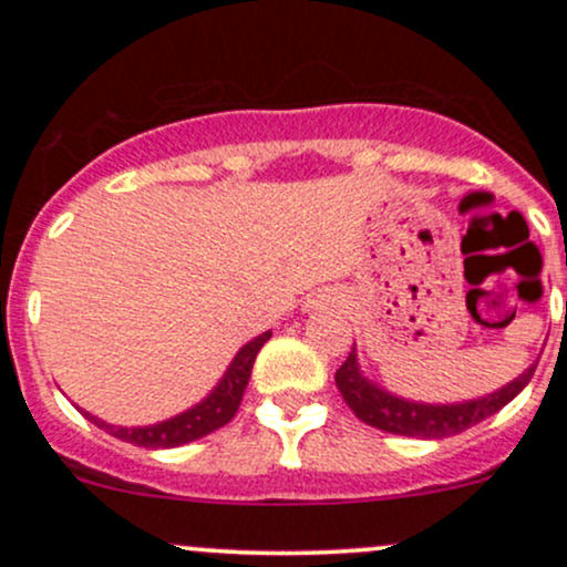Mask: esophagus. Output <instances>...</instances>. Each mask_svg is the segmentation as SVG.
I'll return each instance as SVG.
<instances>
[{
	"label": "esophagus",
	"instance_id": "esophagus-1",
	"mask_svg": "<svg viewBox=\"0 0 567 567\" xmlns=\"http://www.w3.org/2000/svg\"><path fill=\"white\" fill-rule=\"evenodd\" d=\"M333 303H336V296H330V292H311V296L303 301V311H317Z\"/></svg>",
	"mask_w": 567,
	"mask_h": 567
}]
</instances>
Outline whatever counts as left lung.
<instances>
[{
	"instance_id": "1",
	"label": "left lung",
	"mask_w": 567,
	"mask_h": 567,
	"mask_svg": "<svg viewBox=\"0 0 567 567\" xmlns=\"http://www.w3.org/2000/svg\"><path fill=\"white\" fill-rule=\"evenodd\" d=\"M538 365V357L528 368L519 370L514 379L501 383L498 389L491 392L470 396V400L455 402H424L410 400L392 392V389L381 386L373 381L360 365V354L357 347L349 351L347 362L338 368L336 383L338 392L343 394L347 405L354 410V415L365 424L381 429L389 434H402V437H419V440H442L451 434H461L480 421L491 419L501 408L528 386Z\"/></svg>"
}]
</instances>
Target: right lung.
<instances>
[{"label":"right lung","instance_id":"1","mask_svg":"<svg viewBox=\"0 0 567 567\" xmlns=\"http://www.w3.org/2000/svg\"><path fill=\"white\" fill-rule=\"evenodd\" d=\"M271 338V330L266 333L250 338V341L243 343L237 349V354L231 357V362L226 365L224 375H220L216 386L210 389L199 402H194L192 408L181 410V413L171 415V419L154 421V424H138V426H125V424H112V421H103L97 415L90 413V410L80 408L84 415H87L93 424H97L103 432L114 434L116 440L133 442L138 447H181L186 442H194L205 434L216 432V429L226 426L237 415L239 402H243V394L247 389V381H250L252 362H256L258 351L266 341Z\"/></svg>","mask_w":567,"mask_h":567}]
</instances>
